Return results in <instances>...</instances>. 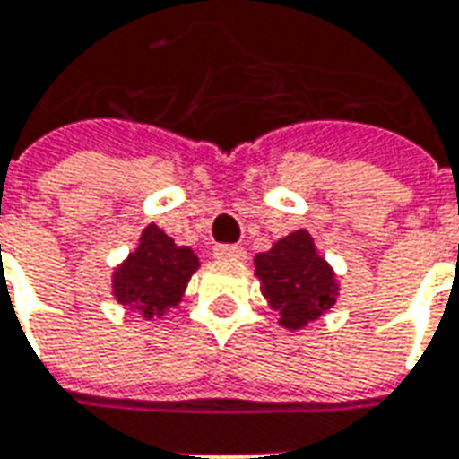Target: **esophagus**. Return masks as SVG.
I'll list each match as a JSON object with an SVG mask.
<instances>
[{
    "mask_svg": "<svg viewBox=\"0 0 459 459\" xmlns=\"http://www.w3.org/2000/svg\"><path fill=\"white\" fill-rule=\"evenodd\" d=\"M215 256L217 259H234V262H239V259H247V252L239 244H217Z\"/></svg>",
    "mask_w": 459,
    "mask_h": 459,
    "instance_id": "obj_1",
    "label": "esophagus"
}]
</instances>
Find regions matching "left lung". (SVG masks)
<instances>
[{"label":"left lung","mask_w":459,"mask_h":459,"mask_svg":"<svg viewBox=\"0 0 459 459\" xmlns=\"http://www.w3.org/2000/svg\"><path fill=\"white\" fill-rule=\"evenodd\" d=\"M262 293L271 307L281 313V325L300 330L333 307L337 296L335 273L316 252L306 230L290 232L254 256Z\"/></svg>","instance_id":"8db88e82"}]
</instances>
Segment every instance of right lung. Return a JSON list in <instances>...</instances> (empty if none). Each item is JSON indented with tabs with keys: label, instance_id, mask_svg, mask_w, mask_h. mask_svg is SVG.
Listing matches in <instances>:
<instances>
[{
	"label": "right lung",
	"instance_id": "obj_1",
	"mask_svg": "<svg viewBox=\"0 0 459 459\" xmlns=\"http://www.w3.org/2000/svg\"><path fill=\"white\" fill-rule=\"evenodd\" d=\"M200 266L188 247H176L156 225L143 230L136 252L115 271V299L146 320L178 306L190 276Z\"/></svg>",
	"mask_w": 459,
	"mask_h": 459
}]
</instances>
